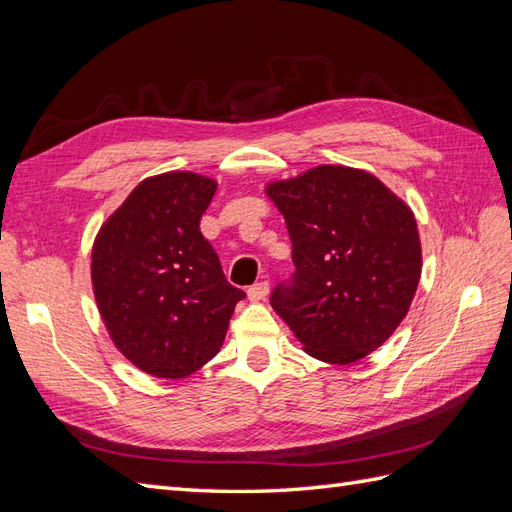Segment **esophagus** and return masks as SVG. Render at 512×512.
I'll use <instances>...</instances> for the list:
<instances>
[{
	"instance_id": "34e87169",
	"label": "esophagus",
	"mask_w": 512,
	"mask_h": 512,
	"mask_svg": "<svg viewBox=\"0 0 512 512\" xmlns=\"http://www.w3.org/2000/svg\"><path fill=\"white\" fill-rule=\"evenodd\" d=\"M267 294H269V282H258L247 288V297H250V301H265Z\"/></svg>"
}]
</instances>
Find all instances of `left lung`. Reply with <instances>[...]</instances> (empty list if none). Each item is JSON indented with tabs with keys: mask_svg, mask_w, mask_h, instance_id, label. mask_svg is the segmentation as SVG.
Returning a JSON list of instances; mask_svg holds the SVG:
<instances>
[{
	"mask_svg": "<svg viewBox=\"0 0 512 512\" xmlns=\"http://www.w3.org/2000/svg\"><path fill=\"white\" fill-rule=\"evenodd\" d=\"M292 241L294 273L271 305L324 363L363 359L393 335L421 280L410 207L365 170L318 166L267 188Z\"/></svg>",
	"mask_w": 512,
	"mask_h": 512,
	"instance_id": "8db88e82",
	"label": "left lung"
}]
</instances>
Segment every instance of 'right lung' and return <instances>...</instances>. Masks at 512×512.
Wrapping results in <instances>:
<instances>
[{
    "label": "right lung",
    "mask_w": 512,
    "mask_h": 512,
    "mask_svg": "<svg viewBox=\"0 0 512 512\" xmlns=\"http://www.w3.org/2000/svg\"><path fill=\"white\" fill-rule=\"evenodd\" d=\"M215 188L194 173L145 179L94 243L91 280L106 329L156 378L179 380L211 361L245 297L200 232Z\"/></svg>",
    "instance_id": "add662e5"
}]
</instances>
